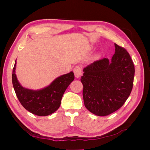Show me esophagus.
Listing matches in <instances>:
<instances>
[{
    "label": "esophagus",
    "mask_w": 150,
    "mask_h": 150,
    "mask_svg": "<svg viewBox=\"0 0 150 150\" xmlns=\"http://www.w3.org/2000/svg\"><path fill=\"white\" fill-rule=\"evenodd\" d=\"M73 71L76 78H79L82 74V67L80 66H76L74 67Z\"/></svg>",
    "instance_id": "34e87169"
}]
</instances>
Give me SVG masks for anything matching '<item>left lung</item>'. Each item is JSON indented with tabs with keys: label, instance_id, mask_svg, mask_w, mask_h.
Wrapping results in <instances>:
<instances>
[{
	"label": "left lung",
	"instance_id": "obj_1",
	"mask_svg": "<svg viewBox=\"0 0 150 150\" xmlns=\"http://www.w3.org/2000/svg\"><path fill=\"white\" fill-rule=\"evenodd\" d=\"M115 53L84 68L81 81L85 107L99 116L117 111L128 98L133 86L134 66L129 53L115 44Z\"/></svg>",
	"mask_w": 150,
	"mask_h": 150
}]
</instances>
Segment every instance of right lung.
<instances>
[{"label":"right lung","instance_id":"add662e5","mask_svg":"<svg viewBox=\"0 0 150 150\" xmlns=\"http://www.w3.org/2000/svg\"><path fill=\"white\" fill-rule=\"evenodd\" d=\"M16 66V61L12 71V84L22 106L33 114L40 116H48L57 111L66 89L74 79L73 72L58 77L46 88L35 91L20 84L15 73Z\"/></svg>","mask_w":150,"mask_h":150}]
</instances>
